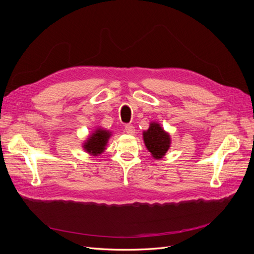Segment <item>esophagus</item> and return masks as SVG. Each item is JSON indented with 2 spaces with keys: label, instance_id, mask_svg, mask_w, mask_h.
I'll return each instance as SVG.
<instances>
[{
  "label": "esophagus",
  "instance_id": "esophagus-1",
  "mask_svg": "<svg viewBox=\"0 0 254 254\" xmlns=\"http://www.w3.org/2000/svg\"><path fill=\"white\" fill-rule=\"evenodd\" d=\"M125 131L128 134H134L135 130H134V127L132 125H126L125 126Z\"/></svg>",
  "mask_w": 254,
  "mask_h": 254
}]
</instances>
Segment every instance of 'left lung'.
I'll list each match as a JSON object with an SVG mask.
<instances>
[{
	"mask_svg": "<svg viewBox=\"0 0 254 254\" xmlns=\"http://www.w3.org/2000/svg\"><path fill=\"white\" fill-rule=\"evenodd\" d=\"M143 140L146 148L156 160L162 159L172 144L170 133L157 122H151L149 128L143 131Z\"/></svg>",
	"mask_w": 254,
	"mask_h": 254,
	"instance_id": "8db88e82",
	"label": "left lung"
}]
</instances>
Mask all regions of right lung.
I'll return each mask as SVG.
<instances>
[{"label": "right lung", "mask_w": 254, "mask_h": 254, "mask_svg": "<svg viewBox=\"0 0 254 254\" xmlns=\"http://www.w3.org/2000/svg\"><path fill=\"white\" fill-rule=\"evenodd\" d=\"M111 135L112 133L109 130L97 127L92 134H89L87 140L82 143V148L91 156L95 157L101 155L105 151Z\"/></svg>", "instance_id": "1"}]
</instances>
